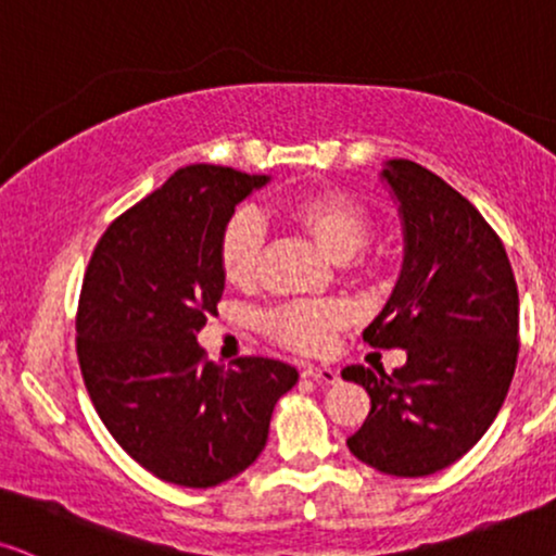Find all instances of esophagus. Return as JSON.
<instances>
[{"instance_id": "esophagus-1", "label": "esophagus", "mask_w": 556, "mask_h": 556, "mask_svg": "<svg viewBox=\"0 0 556 556\" xmlns=\"http://www.w3.org/2000/svg\"><path fill=\"white\" fill-rule=\"evenodd\" d=\"M301 376H304V379L319 381V383H338V381H340V374L334 371V368L314 366V363H309V366L301 368Z\"/></svg>"}]
</instances>
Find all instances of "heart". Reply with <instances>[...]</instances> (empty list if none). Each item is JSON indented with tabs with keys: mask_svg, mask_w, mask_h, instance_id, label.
Here are the masks:
<instances>
[{
	"mask_svg": "<svg viewBox=\"0 0 556 556\" xmlns=\"http://www.w3.org/2000/svg\"><path fill=\"white\" fill-rule=\"evenodd\" d=\"M293 229L306 235L334 263L353 265V257L371 239V218L358 203L340 193H312L293 198L280 208ZM263 224L252 211H237L218 239V267L226 283L250 289L260 276ZM348 321V309L334 301L286 304L263 314L260 325L280 345L301 353H317Z\"/></svg>",
	"mask_w": 556,
	"mask_h": 556,
	"instance_id": "heart-1",
	"label": "heart"
}]
</instances>
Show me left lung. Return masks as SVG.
Returning a JSON list of instances; mask_svg holds the SVG:
<instances>
[{"mask_svg":"<svg viewBox=\"0 0 556 556\" xmlns=\"http://www.w3.org/2000/svg\"><path fill=\"white\" fill-rule=\"evenodd\" d=\"M381 182L400 205L404 257L363 340L402 348L407 363L342 371L371 396L348 448L383 475L428 477L467 454L508 396L518 289L500 237L448 182L409 160L383 162Z\"/></svg>","mask_w":556,"mask_h":556,"instance_id":"obj_1","label":"left lung"}]
</instances>
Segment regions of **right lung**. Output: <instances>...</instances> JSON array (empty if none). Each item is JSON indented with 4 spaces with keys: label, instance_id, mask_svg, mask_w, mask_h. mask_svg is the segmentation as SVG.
Wrapping results in <instances>:
<instances>
[{
    "label": "right lung",
    "instance_id": "right-lung-1",
    "mask_svg": "<svg viewBox=\"0 0 556 556\" xmlns=\"http://www.w3.org/2000/svg\"><path fill=\"white\" fill-rule=\"evenodd\" d=\"M270 175L190 164L115 218L89 257L77 355L100 420L134 462L180 488H216L263 454L299 371L273 358L205 361L198 332L224 291L218 239Z\"/></svg>",
    "mask_w": 556,
    "mask_h": 556
}]
</instances>
